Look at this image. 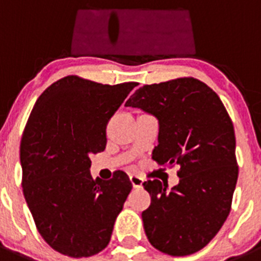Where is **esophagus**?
I'll return each mask as SVG.
<instances>
[{"label":"esophagus","instance_id":"obj_1","mask_svg":"<svg viewBox=\"0 0 261 261\" xmlns=\"http://www.w3.org/2000/svg\"><path fill=\"white\" fill-rule=\"evenodd\" d=\"M129 179H130V183H132V186L135 187V188H141L142 183H144V179H142L141 176H138V175H135V174L130 175Z\"/></svg>","mask_w":261,"mask_h":261}]
</instances>
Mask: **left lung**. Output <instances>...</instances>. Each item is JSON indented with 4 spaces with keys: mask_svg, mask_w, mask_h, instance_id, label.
Instances as JSON below:
<instances>
[{
    "mask_svg": "<svg viewBox=\"0 0 261 261\" xmlns=\"http://www.w3.org/2000/svg\"><path fill=\"white\" fill-rule=\"evenodd\" d=\"M125 107L158 119V145L151 158L179 165V184L167 190L158 179L145 181L151 204L142 212L146 237L156 250L186 256L204 248L231 209L238 180L232 121L220 96L192 77L145 85Z\"/></svg>",
    "mask_w": 261,
    "mask_h": 261,
    "instance_id": "obj_1",
    "label": "left lung"
}]
</instances>
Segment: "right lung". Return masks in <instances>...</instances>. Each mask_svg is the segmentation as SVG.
<instances>
[{
	"label": "right lung",
	"instance_id": "obj_1",
	"mask_svg": "<svg viewBox=\"0 0 261 261\" xmlns=\"http://www.w3.org/2000/svg\"><path fill=\"white\" fill-rule=\"evenodd\" d=\"M136 86L68 75L32 108L20 141L23 193L43 239L62 255L89 257L110 243L132 183L120 170L94 180L90 155L106 149V126Z\"/></svg>",
	"mask_w": 261,
	"mask_h": 261
}]
</instances>
